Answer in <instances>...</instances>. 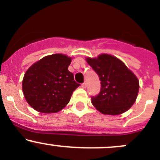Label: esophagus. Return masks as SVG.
Masks as SVG:
<instances>
[{
	"mask_svg": "<svg viewBox=\"0 0 160 160\" xmlns=\"http://www.w3.org/2000/svg\"><path fill=\"white\" fill-rule=\"evenodd\" d=\"M82 88H86V87H87V83H86V82H84V83H82Z\"/></svg>",
	"mask_w": 160,
	"mask_h": 160,
	"instance_id": "34e87169",
	"label": "esophagus"
}]
</instances>
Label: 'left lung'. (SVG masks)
<instances>
[{"label":"left lung","instance_id":"1","mask_svg":"<svg viewBox=\"0 0 160 160\" xmlns=\"http://www.w3.org/2000/svg\"><path fill=\"white\" fill-rule=\"evenodd\" d=\"M87 62L101 81V90L92 103L105 115H119L131 108L137 98L139 83L136 75L116 57L102 54L87 58Z\"/></svg>","mask_w":160,"mask_h":160}]
</instances>
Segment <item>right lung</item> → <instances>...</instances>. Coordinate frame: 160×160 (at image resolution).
Here are the masks:
<instances>
[{
    "label": "right lung",
    "mask_w": 160,
    "mask_h": 160,
    "mask_svg": "<svg viewBox=\"0 0 160 160\" xmlns=\"http://www.w3.org/2000/svg\"><path fill=\"white\" fill-rule=\"evenodd\" d=\"M72 59L62 54L46 56L28 69L22 81L26 101L42 113H55L65 108L79 86L68 71Z\"/></svg>",
    "instance_id": "add662e5"
}]
</instances>
